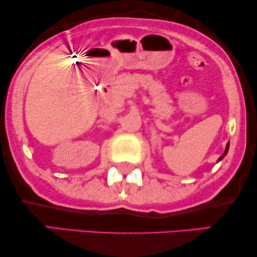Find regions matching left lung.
<instances>
[{
    "instance_id": "obj_1",
    "label": "left lung",
    "mask_w": 257,
    "mask_h": 257,
    "mask_svg": "<svg viewBox=\"0 0 257 257\" xmlns=\"http://www.w3.org/2000/svg\"><path fill=\"white\" fill-rule=\"evenodd\" d=\"M228 149H229V144H227V146H226V150H224V152H223V154H222V156H221V157L219 158V160H217V161H220L221 159H222V158H224V156H226V154H227V152H228Z\"/></svg>"
}]
</instances>
